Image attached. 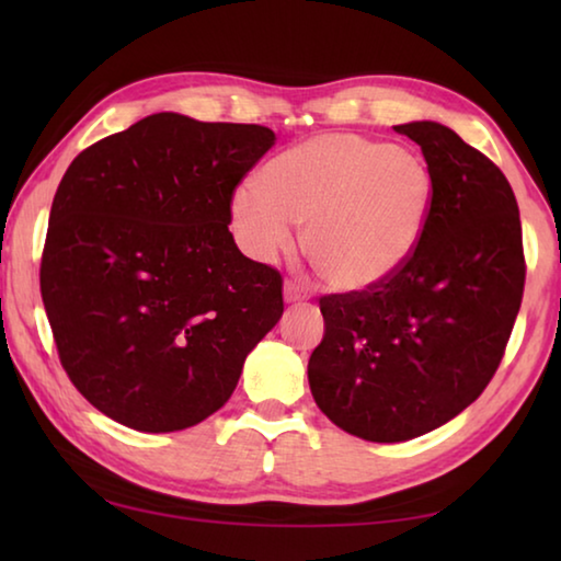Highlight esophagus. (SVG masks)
Here are the masks:
<instances>
[{"label": "esophagus", "instance_id": "esophagus-1", "mask_svg": "<svg viewBox=\"0 0 561 561\" xmlns=\"http://www.w3.org/2000/svg\"><path fill=\"white\" fill-rule=\"evenodd\" d=\"M304 299H309V291L304 289L299 282H291V279L284 282V301L297 304V301H304Z\"/></svg>", "mask_w": 561, "mask_h": 561}]
</instances>
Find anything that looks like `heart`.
I'll list each match as a JSON object with an SVG mask.
<instances>
[{"label": "heart", "mask_w": 561, "mask_h": 561, "mask_svg": "<svg viewBox=\"0 0 561 561\" xmlns=\"http://www.w3.org/2000/svg\"><path fill=\"white\" fill-rule=\"evenodd\" d=\"M433 180L421 158L358 133H321L282 150L262 187L232 193V230L244 252L270 262L304 225V252L329 287L374 289L403 267L431 213Z\"/></svg>", "instance_id": "b5f03b06"}]
</instances>
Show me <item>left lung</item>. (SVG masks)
I'll return each mask as SVG.
<instances>
[{
	"label": "left lung",
	"instance_id": "obj_1",
	"mask_svg": "<svg viewBox=\"0 0 561 561\" xmlns=\"http://www.w3.org/2000/svg\"><path fill=\"white\" fill-rule=\"evenodd\" d=\"M393 128L428 163V220L391 279L319 299L324 339L309 358L321 413L371 443L417 438L478 401L525 291L519 210L502 170L435 121Z\"/></svg>",
	"mask_w": 561,
	"mask_h": 561
}]
</instances>
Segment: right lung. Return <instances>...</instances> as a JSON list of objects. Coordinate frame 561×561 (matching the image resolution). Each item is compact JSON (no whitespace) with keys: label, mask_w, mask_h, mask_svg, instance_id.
Returning <instances> with one entry per match:
<instances>
[{"label":"right lung","mask_w":561,"mask_h":561,"mask_svg":"<svg viewBox=\"0 0 561 561\" xmlns=\"http://www.w3.org/2000/svg\"><path fill=\"white\" fill-rule=\"evenodd\" d=\"M274 140L254 123L153 113L66 170L42 299L64 371L103 415L144 433L197 425L279 321L282 274L227 227L234 187Z\"/></svg>","instance_id":"right-lung-1"}]
</instances>
